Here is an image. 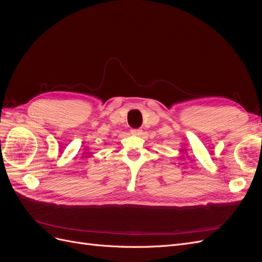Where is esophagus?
Instances as JSON below:
<instances>
[{"label": "esophagus", "instance_id": "esophagus-1", "mask_svg": "<svg viewBox=\"0 0 262 262\" xmlns=\"http://www.w3.org/2000/svg\"><path fill=\"white\" fill-rule=\"evenodd\" d=\"M131 133L132 134H136V136H140V134L142 133V130L141 129H132Z\"/></svg>", "mask_w": 262, "mask_h": 262}]
</instances>
